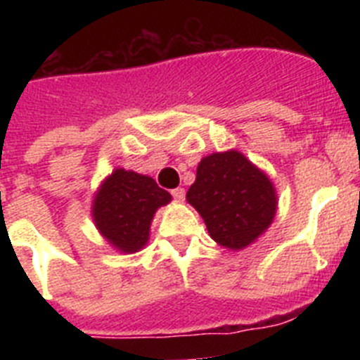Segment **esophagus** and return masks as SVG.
<instances>
[{"mask_svg":"<svg viewBox=\"0 0 360 360\" xmlns=\"http://www.w3.org/2000/svg\"><path fill=\"white\" fill-rule=\"evenodd\" d=\"M171 195H173V198L178 200V202H184V200H186V189H184V187H176V189L171 191Z\"/></svg>","mask_w":360,"mask_h":360,"instance_id":"obj_1","label":"esophagus"}]
</instances>
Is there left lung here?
I'll return each mask as SVG.
<instances>
[{
    "instance_id": "obj_1",
    "label": "left lung",
    "mask_w": 360,
    "mask_h": 360,
    "mask_svg": "<svg viewBox=\"0 0 360 360\" xmlns=\"http://www.w3.org/2000/svg\"><path fill=\"white\" fill-rule=\"evenodd\" d=\"M186 198L203 218L209 236L229 250L252 245L278 211L274 182L238 149L203 157Z\"/></svg>"
}]
</instances>
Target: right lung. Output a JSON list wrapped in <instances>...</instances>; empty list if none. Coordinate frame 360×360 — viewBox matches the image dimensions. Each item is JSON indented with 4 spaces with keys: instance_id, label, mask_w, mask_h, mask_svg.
Instances as JSON below:
<instances>
[{
    "instance_id": "right-lung-1",
    "label": "right lung",
    "mask_w": 360,
    "mask_h": 360,
    "mask_svg": "<svg viewBox=\"0 0 360 360\" xmlns=\"http://www.w3.org/2000/svg\"><path fill=\"white\" fill-rule=\"evenodd\" d=\"M171 200L151 176L117 167L95 191L91 219L117 252L135 254L148 245L155 212Z\"/></svg>"
}]
</instances>
